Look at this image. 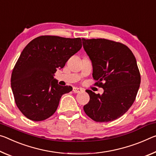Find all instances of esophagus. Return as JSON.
Wrapping results in <instances>:
<instances>
[{"label": "esophagus", "mask_w": 156, "mask_h": 156, "mask_svg": "<svg viewBox=\"0 0 156 156\" xmlns=\"http://www.w3.org/2000/svg\"><path fill=\"white\" fill-rule=\"evenodd\" d=\"M73 91L74 93H80L81 91H83V90H81L80 88H78V87H73Z\"/></svg>", "instance_id": "34e87169"}]
</instances>
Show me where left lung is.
Listing matches in <instances>:
<instances>
[{"label":"left lung","mask_w":156,"mask_h":156,"mask_svg":"<svg viewBox=\"0 0 156 156\" xmlns=\"http://www.w3.org/2000/svg\"><path fill=\"white\" fill-rule=\"evenodd\" d=\"M82 40L92 63L95 85L104 90L102 95L86 90L90 99L84 111L96 122H112L124 115L135 100L141 82L137 61L122 43L105 39Z\"/></svg>","instance_id":"1"}]
</instances>
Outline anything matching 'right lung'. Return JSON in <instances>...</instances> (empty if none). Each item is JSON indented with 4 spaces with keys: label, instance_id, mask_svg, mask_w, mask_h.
I'll use <instances>...</instances> for the list:
<instances>
[{
    "label": "right lung",
    "instance_id": "1",
    "mask_svg": "<svg viewBox=\"0 0 156 156\" xmlns=\"http://www.w3.org/2000/svg\"><path fill=\"white\" fill-rule=\"evenodd\" d=\"M81 47L80 38L50 35L38 37L25 47L11 76L14 101L25 117L40 122L55 113L62 96L72 87L59 85L54 73Z\"/></svg>",
    "mask_w": 156,
    "mask_h": 156
}]
</instances>
